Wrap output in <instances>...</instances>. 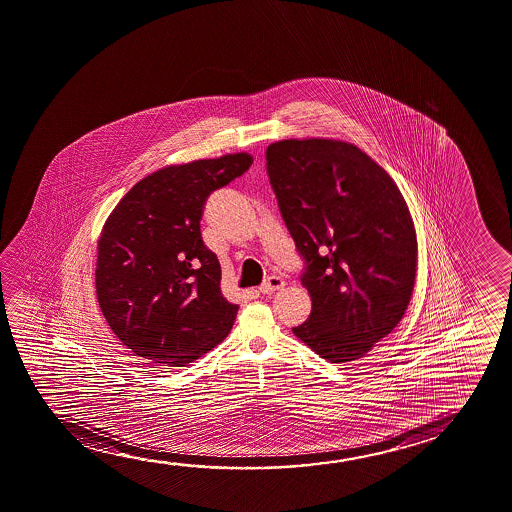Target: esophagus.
<instances>
[{
	"label": "esophagus",
	"instance_id": "obj_1",
	"mask_svg": "<svg viewBox=\"0 0 512 512\" xmlns=\"http://www.w3.org/2000/svg\"><path fill=\"white\" fill-rule=\"evenodd\" d=\"M282 288H284V281H282L281 277L270 275V277H267V281L261 284L260 293L268 295V293H274V291H279Z\"/></svg>",
	"mask_w": 512,
	"mask_h": 512
}]
</instances>
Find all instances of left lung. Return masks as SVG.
Returning <instances> with one entry per match:
<instances>
[{
  "label": "left lung",
  "mask_w": 512,
  "mask_h": 512,
  "mask_svg": "<svg viewBox=\"0 0 512 512\" xmlns=\"http://www.w3.org/2000/svg\"><path fill=\"white\" fill-rule=\"evenodd\" d=\"M267 170L307 263L312 310L293 333L330 363L360 360L395 330L414 291L418 238L404 196L368 154L332 138L270 144Z\"/></svg>",
  "instance_id": "obj_1"
}]
</instances>
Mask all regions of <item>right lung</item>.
Listing matches in <instances>:
<instances>
[{"mask_svg":"<svg viewBox=\"0 0 512 512\" xmlns=\"http://www.w3.org/2000/svg\"><path fill=\"white\" fill-rule=\"evenodd\" d=\"M252 165L249 152L170 165L137 182L98 238L96 296L110 330L159 367H186L230 333L238 305L221 293V265L203 244L210 193Z\"/></svg>","mask_w":512,"mask_h":512,"instance_id":"1","label":"right lung"}]
</instances>
